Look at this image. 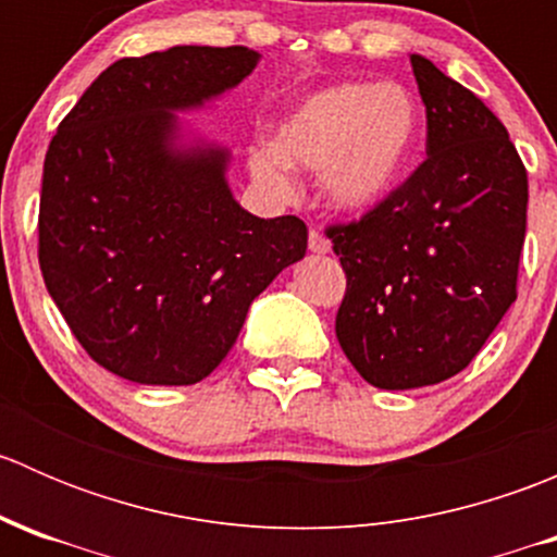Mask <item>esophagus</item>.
Here are the masks:
<instances>
[{"mask_svg": "<svg viewBox=\"0 0 557 557\" xmlns=\"http://www.w3.org/2000/svg\"><path fill=\"white\" fill-rule=\"evenodd\" d=\"M310 250L312 252H329L331 243L325 239V234L320 228H310Z\"/></svg>", "mask_w": 557, "mask_h": 557, "instance_id": "1", "label": "esophagus"}]
</instances>
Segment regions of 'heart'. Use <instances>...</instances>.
Listing matches in <instances>:
<instances>
[{
  "mask_svg": "<svg viewBox=\"0 0 557 557\" xmlns=\"http://www.w3.org/2000/svg\"><path fill=\"white\" fill-rule=\"evenodd\" d=\"M420 110L396 83H342L305 99L277 132V148L252 153V172L285 185L290 164L323 172L331 201L345 210H369L391 194L412 159Z\"/></svg>",
  "mask_w": 557,
  "mask_h": 557,
  "instance_id": "heart-1",
  "label": "heart"
}]
</instances>
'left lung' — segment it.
I'll return each instance as SVG.
<instances>
[{
    "label": "left lung",
    "instance_id": "obj_1",
    "mask_svg": "<svg viewBox=\"0 0 557 557\" xmlns=\"http://www.w3.org/2000/svg\"><path fill=\"white\" fill-rule=\"evenodd\" d=\"M425 161L325 237L345 269L336 339L367 383L436 385L463 372L518 299L528 172L476 94L409 55Z\"/></svg>",
    "mask_w": 557,
    "mask_h": 557
}]
</instances>
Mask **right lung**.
Masks as SVG:
<instances>
[{
  "instance_id": "right-lung-1",
  "label": "right lung",
  "mask_w": 557,
  "mask_h": 557,
  "mask_svg": "<svg viewBox=\"0 0 557 557\" xmlns=\"http://www.w3.org/2000/svg\"><path fill=\"white\" fill-rule=\"evenodd\" d=\"M256 61L243 45L121 59L50 139L37 221L45 288L83 350L117 377L205 380L250 301L305 258V221L245 212L223 150L170 148V112L237 86Z\"/></svg>"
}]
</instances>
